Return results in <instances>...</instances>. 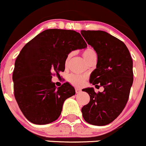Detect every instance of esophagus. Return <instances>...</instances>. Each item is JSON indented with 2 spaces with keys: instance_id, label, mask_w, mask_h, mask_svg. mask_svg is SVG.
I'll use <instances>...</instances> for the list:
<instances>
[{
  "instance_id": "esophagus-1",
  "label": "esophagus",
  "mask_w": 146,
  "mask_h": 146,
  "mask_svg": "<svg viewBox=\"0 0 146 146\" xmlns=\"http://www.w3.org/2000/svg\"><path fill=\"white\" fill-rule=\"evenodd\" d=\"M80 92H81L80 89H79V88H76V92L77 94H79Z\"/></svg>"
}]
</instances>
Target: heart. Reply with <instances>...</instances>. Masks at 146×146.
<instances>
[{
	"mask_svg": "<svg viewBox=\"0 0 146 146\" xmlns=\"http://www.w3.org/2000/svg\"><path fill=\"white\" fill-rule=\"evenodd\" d=\"M94 55H96V52H95L94 50L92 48H87L82 52V56H83L85 60L87 61L90 59V57L94 56ZM72 56V54L70 53L68 54V56H67L66 59V64H68V61L70 60V59ZM87 77L83 75H79V74H71L68 76V81L74 86L76 87H80V86L83 85L85 83Z\"/></svg>",
	"mask_w": 146,
	"mask_h": 146,
	"instance_id": "b5f03b06",
	"label": "heart"
}]
</instances>
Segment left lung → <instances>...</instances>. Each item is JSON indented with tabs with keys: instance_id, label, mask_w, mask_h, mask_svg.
<instances>
[{
	"instance_id": "obj_1",
	"label": "left lung",
	"mask_w": 146,
	"mask_h": 146,
	"mask_svg": "<svg viewBox=\"0 0 146 146\" xmlns=\"http://www.w3.org/2000/svg\"><path fill=\"white\" fill-rule=\"evenodd\" d=\"M87 44L97 54L96 69L90 75V82L103 87L96 93L93 87L82 91L90 96L89 104L81 109L84 119L96 126L110 124L125 108L133 80V61L123 42L103 31H81Z\"/></svg>"
}]
</instances>
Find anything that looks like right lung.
Masks as SVG:
<instances>
[{
	"label": "right lung",
	"instance_id": "obj_1",
	"mask_svg": "<svg viewBox=\"0 0 146 146\" xmlns=\"http://www.w3.org/2000/svg\"><path fill=\"white\" fill-rule=\"evenodd\" d=\"M87 47L78 32L54 29L41 32L23 47L12 80L15 99L29 121L46 125L60 116L64 102L76 91L68 82L56 87L52 75L64 71L69 53Z\"/></svg>",
	"mask_w": 146,
	"mask_h": 146
}]
</instances>
